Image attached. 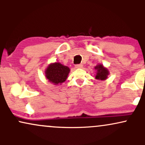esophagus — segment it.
<instances>
[{
    "label": "esophagus",
    "mask_w": 145,
    "mask_h": 145,
    "mask_svg": "<svg viewBox=\"0 0 145 145\" xmlns=\"http://www.w3.org/2000/svg\"><path fill=\"white\" fill-rule=\"evenodd\" d=\"M76 68H82V64H77L76 65Z\"/></svg>",
    "instance_id": "esophagus-1"
}]
</instances>
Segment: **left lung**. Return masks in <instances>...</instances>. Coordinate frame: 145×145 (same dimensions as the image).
<instances>
[{
  "instance_id": "obj_1",
  "label": "left lung",
  "mask_w": 145,
  "mask_h": 145,
  "mask_svg": "<svg viewBox=\"0 0 145 145\" xmlns=\"http://www.w3.org/2000/svg\"><path fill=\"white\" fill-rule=\"evenodd\" d=\"M95 69L97 70V75H96V79L105 80L107 78V76L108 75V71L107 69L101 65H98L95 67Z\"/></svg>"
}]
</instances>
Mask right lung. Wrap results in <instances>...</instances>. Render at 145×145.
Here are the masks:
<instances>
[{
	"label": "right lung",
	"mask_w": 145,
	"mask_h": 145,
	"mask_svg": "<svg viewBox=\"0 0 145 145\" xmlns=\"http://www.w3.org/2000/svg\"><path fill=\"white\" fill-rule=\"evenodd\" d=\"M69 68L59 63L50 65L46 70V77L50 82L54 84L64 82L69 74Z\"/></svg>",
	"instance_id": "add662e5"
}]
</instances>
